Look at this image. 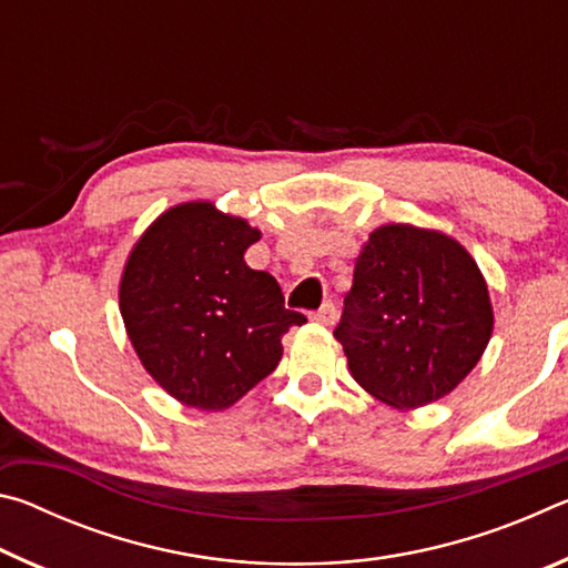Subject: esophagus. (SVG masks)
Segmentation results:
<instances>
[{"instance_id":"34e87169","label":"esophagus","mask_w":568,"mask_h":568,"mask_svg":"<svg viewBox=\"0 0 568 568\" xmlns=\"http://www.w3.org/2000/svg\"><path fill=\"white\" fill-rule=\"evenodd\" d=\"M311 318L315 321V323H323V325H333L335 323V318H338V307H335V303H323V307L321 311H315Z\"/></svg>"}]
</instances>
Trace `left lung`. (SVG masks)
I'll return each instance as SVG.
<instances>
[{
  "label": "left lung",
  "instance_id": "1",
  "mask_svg": "<svg viewBox=\"0 0 568 568\" xmlns=\"http://www.w3.org/2000/svg\"><path fill=\"white\" fill-rule=\"evenodd\" d=\"M491 331L488 287L464 245L436 230L383 225L355 261L333 335L365 390L418 408L474 371Z\"/></svg>",
  "mask_w": 568,
  "mask_h": 568
}]
</instances>
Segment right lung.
<instances>
[{
	"label": "right lung",
	"instance_id": "add662e5",
	"mask_svg": "<svg viewBox=\"0 0 568 568\" xmlns=\"http://www.w3.org/2000/svg\"><path fill=\"white\" fill-rule=\"evenodd\" d=\"M261 233L213 203L160 215L134 245L120 311L142 365L172 398L223 410L275 371L283 335L303 325L281 285L245 263Z\"/></svg>",
	"mask_w": 568,
	"mask_h": 568
}]
</instances>
